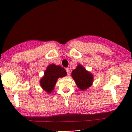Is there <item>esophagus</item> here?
Masks as SVG:
<instances>
[{
    "instance_id": "34e87169",
    "label": "esophagus",
    "mask_w": 132,
    "mask_h": 132,
    "mask_svg": "<svg viewBox=\"0 0 132 132\" xmlns=\"http://www.w3.org/2000/svg\"><path fill=\"white\" fill-rule=\"evenodd\" d=\"M66 71L67 74H68V75H69L70 74V69L69 68H66Z\"/></svg>"
}]
</instances>
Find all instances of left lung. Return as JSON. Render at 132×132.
Returning a JSON list of instances; mask_svg holds the SVG:
<instances>
[{
  "mask_svg": "<svg viewBox=\"0 0 132 132\" xmlns=\"http://www.w3.org/2000/svg\"><path fill=\"white\" fill-rule=\"evenodd\" d=\"M72 77L73 78L78 88L81 90H85L89 87L93 82V76L90 72L80 64H78L77 69L72 71Z\"/></svg>",
  "mask_w": 132,
  "mask_h": 132,
  "instance_id": "left-lung-1",
  "label": "left lung"
}]
</instances>
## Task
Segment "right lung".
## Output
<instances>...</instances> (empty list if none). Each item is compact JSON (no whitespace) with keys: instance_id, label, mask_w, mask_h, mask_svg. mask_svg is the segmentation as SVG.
Returning a JSON list of instances; mask_svg holds the SVG:
<instances>
[{"instance_id":"right-lung-1","label":"right lung","mask_w":132,"mask_h":132,"mask_svg":"<svg viewBox=\"0 0 132 132\" xmlns=\"http://www.w3.org/2000/svg\"><path fill=\"white\" fill-rule=\"evenodd\" d=\"M65 70L60 66L50 64L45 71L44 76L40 80V85L45 91L50 93L54 89L58 78L66 75Z\"/></svg>"}]
</instances>
